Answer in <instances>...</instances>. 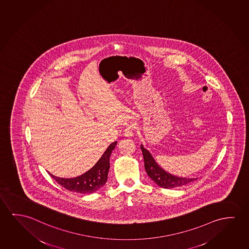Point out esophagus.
<instances>
[{
	"label": "esophagus",
	"instance_id": "esophagus-1",
	"mask_svg": "<svg viewBox=\"0 0 249 249\" xmlns=\"http://www.w3.org/2000/svg\"><path fill=\"white\" fill-rule=\"evenodd\" d=\"M124 135L127 138H131L134 136V126H128L126 129L124 130Z\"/></svg>",
	"mask_w": 249,
	"mask_h": 249
}]
</instances>
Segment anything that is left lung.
I'll use <instances>...</instances> for the list:
<instances>
[{
	"label": "left lung",
	"mask_w": 249,
	"mask_h": 249,
	"mask_svg": "<svg viewBox=\"0 0 249 249\" xmlns=\"http://www.w3.org/2000/svg\"><path fill=\"white\" fill-rule=\"evenodd\" d=\"M141 149L142 151L144 163H145V170L150 178L153 180L154 183L165 189H172V188L180 187L183 185L190 184L196 178H180V177L174 176L171 173L165 172L164 169L161 168L158 165L157 162L154 160L152 154L149 151L145 149L143 145H141Z\"/></svg>",
	"instance_id": "1"
}]
</instances>
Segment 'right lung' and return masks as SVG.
I'll return each mask as SVG.
<instances>
[{
  "mask_svg": "<svg viewBox=\"0 0 249 249\" xmlns=\"http://www.w3.org/2000/svg\"><path fill=\"white\" fill-rule=\"evenodd\" d=\"M116 144L117 142L111 143L103 156L96 162V165L80 176L72 178H64L53 176L51 173L50 175L61 186L71 192L81 194H91L97 192L107 182L109 170V159Z\"/></svg>",
  "mask_w": 249,
  "mask_h": 249,
  "instance_id": "add662e5",
  "label": "right lung"
}]
</instances>
